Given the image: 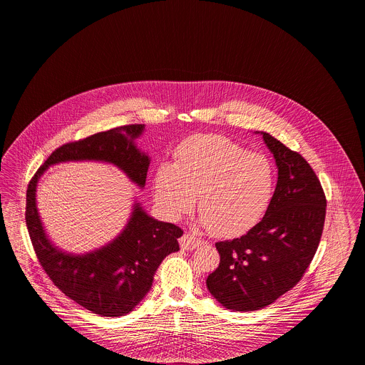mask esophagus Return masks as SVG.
<instances>
[{"label": "esophagus", "instance_id": "esophagus-1", "mask_svg": "<svg viewBox=\"0 0 365 365\" xmlns=\"http://www.w3.org/2000/svg\"><path fill=\"white\" fill-rule=\"evenodd\" d=\"M203 240L195 237L191 233H184L181 237H180V246L182 250H193L195 247H197L199 245H202Z\"/></svg>", "mask_w": 365, "mask_h": 365}]
</instances>
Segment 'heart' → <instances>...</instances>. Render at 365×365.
Here are the masks:
<instances>
[{
	"instance_id": "obj_1",
	"label": "heart",
	"mask_w": 365,
	"mask_h": 365,
	"mask_svg": "<svg viewBox=\"0 0 365 365\" xmlns=\"http://www.w3.org/2000/svg\"><path fill=\"white\" fill-rule=\"evenodd\" d=\"M274 191V168L264 155L218 135L184 141L175 162H163L154 177L155 200L175 220L193 209L199 195L202 224L217 236L251 230L268 210Z\"/></svg>"
}]
</instances>
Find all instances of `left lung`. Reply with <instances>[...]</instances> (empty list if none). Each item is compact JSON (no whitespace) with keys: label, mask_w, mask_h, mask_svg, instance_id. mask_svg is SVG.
Segmentation results:
<instances>
[{"label":"left lung","mask_w":365,"mask_h":365,"mask_svg":"<svg viewBox=\"0 0 365 365\" xmlns=\"http://www.w3.org/2000/svg\"><path fill=\"white\" fill-rule=\"evenodd\" d=\"M261 135L276 160V190L255 227L215 243L220 265L206 280L211 295L236 312L268 307L297 286L317 251L326 220V195L304 156Z\"/></svg>","instance_id":"obj_1"}]
</instances>
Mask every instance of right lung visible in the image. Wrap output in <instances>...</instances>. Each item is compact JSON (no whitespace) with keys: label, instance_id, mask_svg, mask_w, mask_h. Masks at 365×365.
I'll return each mask as SVG.
<instances>
[{"label":"right lung","instance_id":"add662e5","mask_svg":"<svg viewBox=\"0 0 365 365\" xmlns=\"http://www.w3.org/2000/svg\"><path fill=\"white\" fill-rule=\"evenodd\" d=\"M143 132L144 125H126L67 143L49 155L27 188L26 224L41 267L64 295L104 317L125 316L141 302L160 262L180 250L182 230L155 220L135 203L126 227L113 242L82 255L70 254L56 247L45 233L36 202L37 184L52 165L97 160L114 165L143 188L150 156L135 144Z\"/></svg>","mask_w":365,"mask_h":365}]
</instances>
